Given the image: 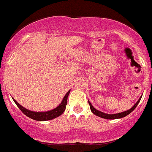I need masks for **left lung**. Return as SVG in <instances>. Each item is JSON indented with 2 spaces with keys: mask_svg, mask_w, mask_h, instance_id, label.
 <instances>
[{
  "mask_svg": "<svg viewBox=\"0 0 152 152\" xmlns=\"http://www.w3.org/2000/svg\"><path fill=\"white\" fill-rule=\"evenodd\" d=\"M142 96H140V98L139 99V100L137 101V102H136V104L133 106L132 107L131 109H129V110H126V111H124V112H122V113H116V114H107V113H103V112H101V111H99L98 110H96V108H94V107H93V105L90 104V102L88 101V103H89V105H90V110L92 111V113H93L94 115H96L99 116V117H101L102 118H105V119H118V118H124L125 117V116H126L127 115H129V113H131L133 111V110H134V109L136 108V107H137V104H139V102H140V99H141Z\"/></svg>",
  "mask_w": 152,
  "mask_h": 152,
  "instance_id": "obj_1",
  "label": "left lung"
}]
</instances>
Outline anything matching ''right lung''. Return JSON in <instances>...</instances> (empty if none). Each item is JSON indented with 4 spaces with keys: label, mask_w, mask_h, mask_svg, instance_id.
<instances>
[{
    "label": "right lung",
    "mask_w": 152,
    "mask_h": 152,
    "mask_svg": "<svg viewBox=\"0 0 152 152\" xmlns=\"http://www.w3.org/2000/svg\"><path fill=\"white\" fill-rule=\"evenodd\" d=\"M70 90H69V91L67 92L66 95L65 96V97H64V99H62L61 104L58 106L57 107H56V108L53 109V110L47 112L31 111V110H27V109L22 107V106L20 104H18L14 99L13 100L14 102H15V104H16V105L18 107V108H19L20 110L23 112V113L25 114L26 115L28 116L30 118L33 119V120L43 121L52 120V119L55 118L59 117V115H61L64 113V111L65 110V108H66V105L67 103V97H68V95L69 93H70Z\"/></svg>",
    "instance_id": "right-lung-1"
}]
</instances>
